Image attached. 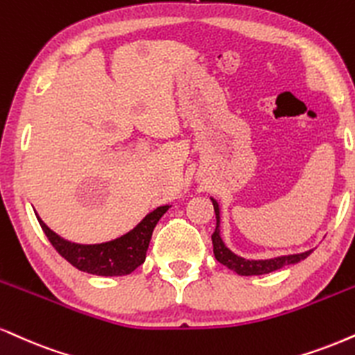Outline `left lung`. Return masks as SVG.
<instances>
[{
    "mask_svg": "<svg viewBox=\"0 0 355 355\" xmlns=\"http://www.w3.org/2000/svg\"><path fill=\"white\" fill-rule=\"evenodd\" d=\"M213 208H215L216 215V228L211 234L213 241V253H215L216 261L225 264L228 270H232L240 276H259V275H268V272L281 270L283 266H288V264H296L306 259L307 256L313 253L314 250L304 251V253L297 254H286V256H277V258L271 259H245L241 256L234 254L232 250H228L226 245L221 240L220 234V205L215 198H211Z\"/></svg>",
    "mask_w": 355,
    "mask_h": 355,
    "instance_id": "1",
    "label": "left lung"
}]
</instances>
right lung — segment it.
<instances>
[{"label": "right lung", "instance_id": "obj_1", "mask_svg": "<svg viewBox=\"0 0 355 355\" xmlns=\"http://www.w3.org/2000/svg\"><path fill=\"white\" fill-rule=\"evenodd\" d=\"M168 208L170 205L157 207L129 233L97 245H79L64 240L37 216V213L36 218L55 251L79 271L97 276H123L130 275L145 261L153 228Z\"/></svg>", "mask_w": 355, "mask_h": 355}]
</instances>
